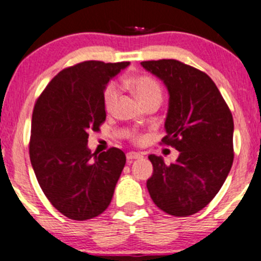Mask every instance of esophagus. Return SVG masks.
Wrapping results in <instances>:
<instances>
[{"instance_id":"1","label":"esophagus","mask_w":261,"mask_h":261,"mask_svg":"<svg viewBox=\"0 0 261 261\" xmlns=\"http://www.w3.org/2000/svg\"><path fill=\"white\" fill-rule=\"evenodd\" d=\"M142 154L138 153V152H128L127 153V160L128 162H132L133 160H137V159H141Z\"/></svg>"}]
</instances>
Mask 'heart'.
<instances>
[{"label":"heart","mask_w":261,"mask_h":261,"mask_svg":"<svg viewBox=\"0 0 261 261\" xmlns=\"http://www.w3.org/2000/svg\"><path fill=\"white\" fill-rule=\"evenodd\" d=\"M132 87H133L134 92L138 96V99L141 100L142 104H146V102L152 101V100H161L162 91L161 87H160L159 82L149 76H138L134 77L130 81ZM119 86L114 82L108 85L104 90V94H102V102H104L105 110L110 112V110L114 108L115 102L118 101V97H119Z\"/></svg>","instance_id":"1"}]
</instances>
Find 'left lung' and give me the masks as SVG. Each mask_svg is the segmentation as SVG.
<instances>
[{"label":"left lung","mask_w":261,"mask_h":261,"mask_svg":"<svg viewBox=\"0 0 261 261\" xmlns=\"http://www.w3.org/2000/svg\"><path fill=\"white\" fill-rule=\"evenodd\" d=\"M159 77L170 99L162 143L180 152L176 162L149 154L153 174L147 189L167 215L202 211L219 192L233 162V119L210 76L176 59L141 62Z\"/></svg>","instance_id":"8db88e82"}]
</instances>
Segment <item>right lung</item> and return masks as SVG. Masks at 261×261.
Instances as JSON below:
<instances>
[{"mask_svg": "<svg viewBox=\"0 0 261 261\" xmlns=\"http://www.w3.org/2000/svg\"><path fill=\"white\" fill-rule=\"evenodd\" d=\"M129 62L86 61L51 79L34 105L29 154L35 176L54 208L86 221L112 202L125 165L122 149L91 153L89 133L107 119L102 94L110 79Z\"/></svg>", "mask_w": 261, "mask_h": 261, "instance_id": "add662e5", "label": "right lung"}]
</instances>
